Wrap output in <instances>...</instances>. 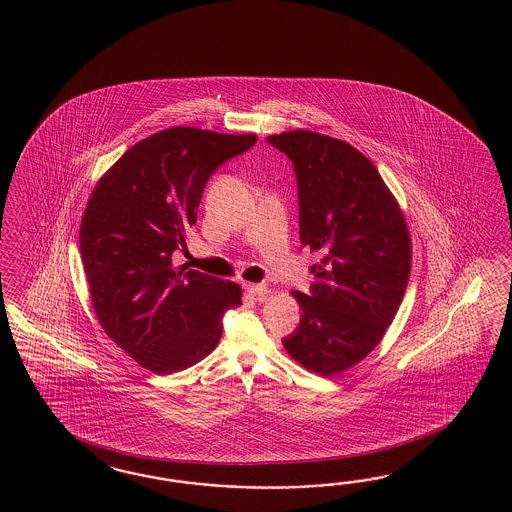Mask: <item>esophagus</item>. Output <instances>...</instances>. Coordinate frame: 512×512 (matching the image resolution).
I'll return each instance as SVG.
<instances>
[{"instance_id":"esophagus-1","label":"esophagus","mask_w":512,"mask_h":512,"mask_svg":"<svg viewBox=\"0 0 512 512\" xmlns=\"http://www.w3.org/2000/svg\"><path fill=\"white\" fill-rule=\"evenodd\" d=\"M246 289H248L249 295H253L255 298H259V300L268 295V287L264 283H248Z\"/></svg>"}]
</instances>
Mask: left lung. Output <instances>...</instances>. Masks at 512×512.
Wrapping results in <instances>:
<instances>
[{
    "label": "left lung",
    "mask_w": 512,
    "mask_h": 512,
    "mask_svg": "<svg viewBox=\"0 0 512 512\" xmlns=\"http://www.w3.org/2000/svg\"><path fill=\"white\" fill-rule=\"evenodd\" d=\"M291 159L304 248L319 251L310 293L293 291L300 323L283 347L306 370L334 375L381 341L402 304L411 238L402 210L366 155L306 129L266 137Z\"/></svg>",
    "instance_id": "obj_1"
}]
</instances>
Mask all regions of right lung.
<instances>
[{
    "label": "right lung",
    "mask_w": 512,
    "mask_h": 512,
    "mask_svg": "<svg viewBox=\"0 0 512 512\" xmlns=\"http://www.w3.org/2000/svg\"><path fill=\"white\" fill-rule=\"evenodd\" d=\"M255 135L172 127L140 140L99 180L80 225L93 310L110 340L157 375L208 357L223 315L242 304L233 281L178 270L210 176L248 152Z\"/></svg>",
    "instance_id": "add662e5"
}]
</instances>
